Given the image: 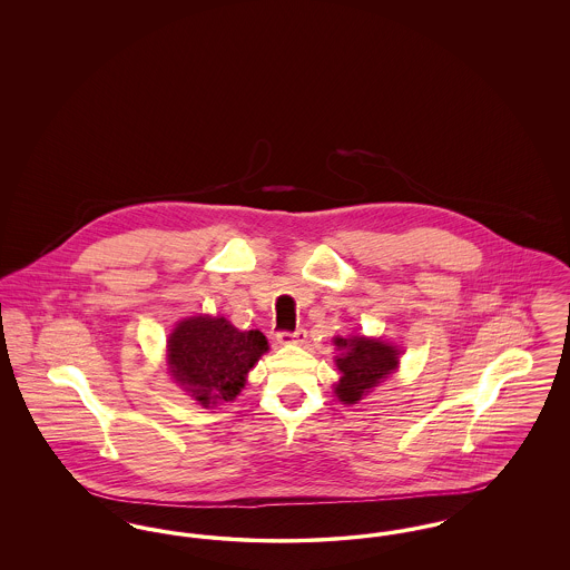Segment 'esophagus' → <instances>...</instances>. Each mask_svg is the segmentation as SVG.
<instances>
[{"label":"esophagus","mask_w":570,"mask_h":570,"mask_svg":"<svg viewBox=\"0 0 570 570\" xmlns=\"http://www.w3.org/2000/svg\"><path fill=\"white\" fill-rule=\"evenodd\" d=\"M305 340H307V331L305 328H297V331H282V333H277V342L279 344H284V346H288V344H295V346H301V344H305Z\"/></svg>","instance_id":"1"}]
</instances>
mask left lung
Masks as SVG:
<instances>
[{
    "label": "left lung",
    "mask_w": 570,
    "mask_h": 570,
    "mask_svg": "<svg viewBox=\"0 0 570 570\" xmlns=\"http://www.w3.org/2000/svg\"><path fill=\"white\" fill-rule=\"evenodd\" d=\"M333 344L340 351L335 356V365L342 374L333 391L344 404H356L363 400V395L379 386L400 365V348L380 337L351 335L335 337Z\"/></svg>",
    "instance_id": "8db88e82"
}]
</instances>
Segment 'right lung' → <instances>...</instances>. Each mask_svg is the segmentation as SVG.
<instances>
[{
	"label": "right lung",
	"instance_id": "right-lung-1",
	"mask_svg": "<svg viewBox=\"0 0 570 570\" xmlns=\"http://www.w3.org/2000/svg\"><path fill=\"white\" fill-rule=\"evenodd\" d=\"M267 351V337L256 328L239 331L222 316H191L168 335L166 363L173 380L207 407L233 402Z\"/></svg>",
	"mask_w": 570,
	"mask_h": 570
}]
</instances>
